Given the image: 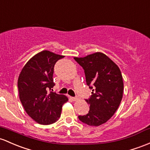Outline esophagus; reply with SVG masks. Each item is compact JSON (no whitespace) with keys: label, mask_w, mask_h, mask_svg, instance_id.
<instances>
[{"label":"esophagus","mask_w":150,"mask_h":150,"mask_svg":"<svg viewBox=\"0 0 150 150\" xmlns=\"http://www.w3.org/2000/svg\"><path fill=\"white\" fill-rule=\"evenodd\" d=\"M70 98H71V100H72V101H77V100H79V98H77V97H76V98H73V97H71Z\"/></svg>","instance_id":"1"}]
</instances>
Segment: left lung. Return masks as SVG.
<instances>
[{
    "label": "left lung",
    "mask_w": 150,
    "mask_h": 150,
    "mask_svg": "<svg viewBox=\"0 0 150 150\" xmlns=\"http://www.w3.org/2000/svg\"><path fill=\"white\" fill-rule=\"evenodd\" d=\"M85 70L87 85L93 89L87 115L79 120L90 126H100L108 121L120 105L124 83L119 67L103 52H97L83 57H75Z\"/></svg>",
    "instance_id": "left-lung-1"
}]
</instances>
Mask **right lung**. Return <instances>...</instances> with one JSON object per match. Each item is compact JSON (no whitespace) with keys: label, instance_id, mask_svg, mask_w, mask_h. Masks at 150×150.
Wrapping results in <instances>:
<instances>
[{"label":"right lung","instance_id":"right-lung-1","mask_svg":"<svg viewBox=\"0 0 150 150\" xmlns=\"http://www.w3.org/2000/svg\"><path fill=\"white\" fill-rule=\"evenodd\" d=\"M65 56L48 50L38 52L26 62L18 80L19 98L28 115L40 125L55 122L61 115L62 105L68 101L64 95L47 93L55 85L54 65Z\"/></svg>","mask_w":150,"mask_h":150}]
</instances>
